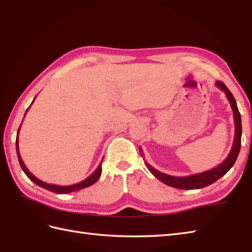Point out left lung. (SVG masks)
Returning <instances> with one entry per match:
<instances>
[{"label": "left lung", "mask_w": 252, "mask_h": 252, "mask_svg": "<svg viewBox=\"0 0 252 252\" xmlns=\"http://www.w3.org/2000/svg\"><path fill=\"white\" fill-rule=\"evenodd\" d=\"M217 88L222 90L224 93H225L226 97L231 104L232 110L234 112V122H235V136H234V142H233V147L229 152L228 156L223 160V162L217 165L216 168L211 170H208L206 172L202 173H197L192 175H187V176H172L169 174H165L160 172L157 169L152 167L148 162L146 163V167L148 170L151 171L152 174L155 178L158 179L160 182H162L163 184L174 187V189H203V187L211 185L215 183L216 181L221 179L224 174L227 173V171L231 169L236 159L238 157V154L240 151V145H242V117H240L239 110L237 108L236 100H235L233 94L231 93L226 85L221 81L216 82ZM140 152L143 155L142 148H140Z\"/></svg>", "instance_id": "obj_1"}]
</instances>
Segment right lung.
Segmentation results:
<instances>
[{
	"label": "right lung",
	"mask_w": 252,
	"mask_h": 252,
	"mask_svg": "<svg viewBox=\"0 0 252 252\" xmlns=\"http://www.w3.org/2000/svg\"><path fill=\"white\" fill-rule=\"evenodd\" d=\"M34 99L32 100V103H33ZM31 103V104H32ZM31 106V105H30ZM30 107H28V109L26 110V114L27 111L29 110ZM25 114V116H26ZM21 126V125H20ZM19 130H20V126L18 129V132H17V137H16V152H17V157H18V160H19V164L21 169L24 170V172L26 173V175L28 176V178L33 182V183H35L36 185H39L40 187H43V189H47V190H51L53 192H56V194H68V192H72V191H77V190H80V189H85V187H89L91 185H93L94 183H96V181H97L99 179V176L101 174V162L99 163V165L97 167V169H96L94 172L91 174L89 178H87L85 180L79 182V183H76V184H72V185H67V186H62V185H56V184H49V183H45V182L39 180L37 178H35V176L32 174L30 171L27 169V167L25 165L23 159H21L20 157V154H19V146H18V134H19Z\"/></svg>",
	"instance_id": "add662e5"
}]
</instances>
